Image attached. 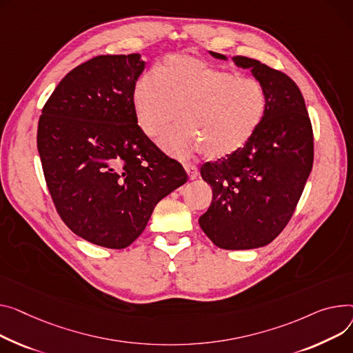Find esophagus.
I'll return each instance as SVG.
<instances>
[{
  "label": "esophagus",
  "instance_id": "esophagus-1",
  "mask_svg": "<svg viewBox=\"0 0 353 353\" xmlns=\"http://www.w3.org/2000/svg\"><path fill=\"white\" fill-rule=\"evenodd\" d=\"M184 170H185L187 176L190 177V180L197 179V176H199V170H197L194 166H192V164H184Z\"/></svg>",
  "mask_w": 353,
  "mask_h": 353
}]
</instances>
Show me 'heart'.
<instances>
[{
	"label": "heart",
	"instance_id": "1",
	"mask_svg": "<svg viewBox=\"0 0 353 353\" xmlns=\"http://www.w3.org/2000/svg\"><path fill=\"white\" fill-rule=\"evenodd\" d=\"M153 78L133 90L137 125L159 139L179 122L183 128L163 140L176 157L203 152L219 160L243 149L260 129L267 113V93L254 78H240L190 55H172Z\"/></svg>",
	"mask_w": 353,
	"mask_h": 353
}]
</instances>
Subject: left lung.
<instances>
[{
	"label": "left lung",
	"instance_id": "8db88e82",
	"mask_svg": "<svg viewBox=\"0 0 353 353\" xmlns=\"http://www.w3.org/2000/svg\"><path fill=\"white\" fill-rule=\"evenodd\" d=\"M210 55L227 61L223 54ZM267 93V113L250 142L234 154L200 168L213 200L199 224L224 250L270 244L284 230L314 163V134L296 83L260 61L234 57Z\"/></svg>",
	"mask_w": 353,
	"mask_h": 353
}]
</instances>
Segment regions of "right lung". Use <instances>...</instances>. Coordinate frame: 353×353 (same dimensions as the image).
<instances>
[{"label": "right lung", "mask_w": 353, "mask_h": 353, "mask_svg": "<svg viewBox=\"0 0 353 353\" xmlns=\"http://www.w3.org/2000/svg\"><path fill=\"white\" fill-rule=\"evenodd\" d=\"M140 54L101 55L77 66L46 101L37 145L62 221L106 248L130 245L156 204L187 181L181 164L140 130L133 90Z\"/></svg>", "instance_id": "add662e5"}]
</instances>
